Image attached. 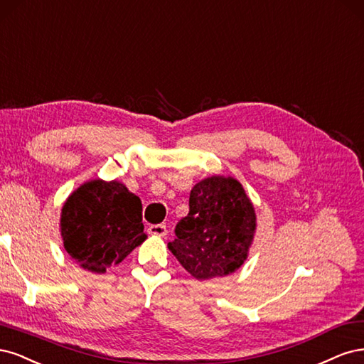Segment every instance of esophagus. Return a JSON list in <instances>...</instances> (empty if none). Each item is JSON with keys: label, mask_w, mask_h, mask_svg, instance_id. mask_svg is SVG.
<instances>
[{"label": "esophagus", "mask_w": 364, "mask_h": 364, "mask_svg": "<svg viewBox=\"0 0 364 364\" xmlns=\"http://www.w3.org/2000/svg\"><path fill=\"white\" fill-rule=\"evenodd\" d=\"M148 231L151 232V234H154V236H159V237H163V236H166V225H163V224H154V225H151L149 228H148Z\"/></svg>", "instance_id": "esophagus-1"}]
</instances>
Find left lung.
Here are the masks:
<instances>
[{"instance_id": "left-lung-1", "label": "left lung", "mask_w": 364, "mask_h": 364, "mask_svg": "<svg viewBox=\"0 0 364 364\" xmlns=\"http://www.w3.org/2000/svg\"><path fill=\"white\" fill-rule=\"evenodd\" d=\"M254 232V207L242 184L215 175L193 186L189 213L175 227L168 248L196 279H210L237 271Z\"/></svg>"}]
</instances>
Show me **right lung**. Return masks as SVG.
I'll use <instances>...</instances> for the list:
<instances>
[{
  "mask_svg": "<svg viewBox=\"0 0 364 364\" xmlns=\"http://www.w3.org/2000/svg\"><path fill=\"white\" fill-rule=\"evenodd\" d=\"M68 254L90 272L119 264L146 239L142 203L122 183L92 180L80 186L62 208Z\"/></svg>",
  "mask_w": 364,
  "mask_h": 364,
  "instance_id": "1",
  "label": "right lung"
}]
</instances>
